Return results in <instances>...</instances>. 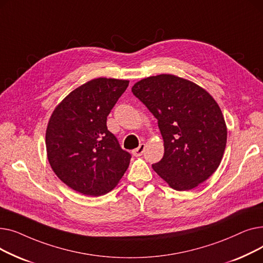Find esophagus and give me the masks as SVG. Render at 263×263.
Wrapping results in <instances>:
<instances>
[{
	"label": "esophagus",
	"mask_w": 263,
	"mask_h": 263,
	"mask_svg": "<svg viewBox=\"0 0 263 263\" xmlns=\"http://www.w3.org/2000/svg\"><path fill=\"white\" fill-rule=\"evenodd\" d=\"M145 144H141L139 147H137L136 149H134L133 151H132V154L134 155V156H136V157H139V156H142L143 154H144V151H145Z\"/></svg>",
	"instance_id": "esophagus-1"
}]
</instances>
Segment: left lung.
Wrapping results in <instances>:
<instances>
[{"mask_svg":"<svg viewBox=\"0 0 263 263\" xmlns=\"http://www.w3.org/2000/svg\"><path fill=\"white\" fill-rule=\"evenodd\" d=\"M133 95L158 119L164 156L155 172L177 191H189L217 170L227 143L222 110L205 89L174 74L135 83Z\"/></svg>","mask_w":263,"mask_h":263,"instance_id":"obj_1","label":"left lung"}]
</instances>
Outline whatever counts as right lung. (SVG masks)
<instances>
[{"instance_id": "right-lung-1", "label": "right lung", "mask_w": 263, "mask_h": 263, "mask_svg": "<svg viewBox=\"0 0 263 263\" xmlns=\"http://www.w3.org/2000/svg\"><path fill=\"white\" fill-rule=\"evenodd\" d=\"M129 85L127 80L98 78L69 93L55 107L46 132L49 163L61 180L87 196L113 190L131 155L121 149L106 118Z\"/></svg>"}]
</instances>
